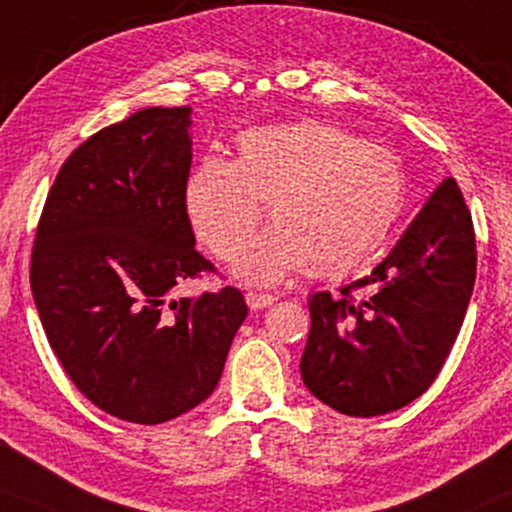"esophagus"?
<instances>
[{"label": "esophagus", "instance_id": "34e87169", "mask_svg": "<svg viewBox=\"0 0 512 512\" xmlns=\"http://www.w3.org/2000/svg\"><path fill=\"white\" fill-rule=\"evenodd\" d=\"M274 300L276 297L274 295H269V293H250L245 295V302H248V307L250 309H264V307H269V304H274Z\"/></svg>", "mask_w": 512, "mask_h": 512}]
</instances>
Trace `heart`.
I'll use <instances>...</instances> for the list:
<instances>
[{
	"label": "heart",
	"mask_w": 512,
	"mask_h": 512,
	"mask_svg": "<svg viewBox=\"0 0 512 512\" xmlns=\"http://www.w3.org/2000/svg\"><path fill=\"white\" fill-rule=\"evenodd\" d=\"M406 177L390 148L323 122L248 129L238 158L200 160L186 184V210L200 241L234 260L267 203L271 229L238 262L257 286L312 269L338 278L383 243L404 205Z\"/></svg>",
	"instance_id": "obj_1"
}]
</instances>
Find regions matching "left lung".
I'll return each mask as SVG.
<instances>
[{
  "instance_id": "obj_1",
  "label": "left lung",
  "mask_w": 512,
  "mask_h": 512,
  "mask_svg": "<svg viewBox=\"0 0 512 512\" xmlns=\"http://www.w3.org/2000/svg\"><path fill=\"white\" fill-rule=\"evenodd\" d=\"M475 269L472 217L449 177L371 274L338 297H309L312 331L300 361L307 390L357 418L418 399L454 347Z\"/></svg>"
}]
</instances>
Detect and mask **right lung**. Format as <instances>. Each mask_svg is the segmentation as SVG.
Instances as JSON below:
<instances>
[{
	"label": "right lung",
	"instance_id": "1",
	"mask_svg": "<svg viewBox=\"0 0 512 512\" xmlns=\"http://www.w3.org/2000/svg\"><path fill=\"white\" fill-rule=\"evenodd\" d=\"M191 113L144 108L77 146L32 248L51 349L84 397L127 423H165L208 399L248 316L231 286L170 300L212 271L186 215Z\"/></svg>",
	"mask_w": 512,
	"mask_h": 512
}]
</instances>
